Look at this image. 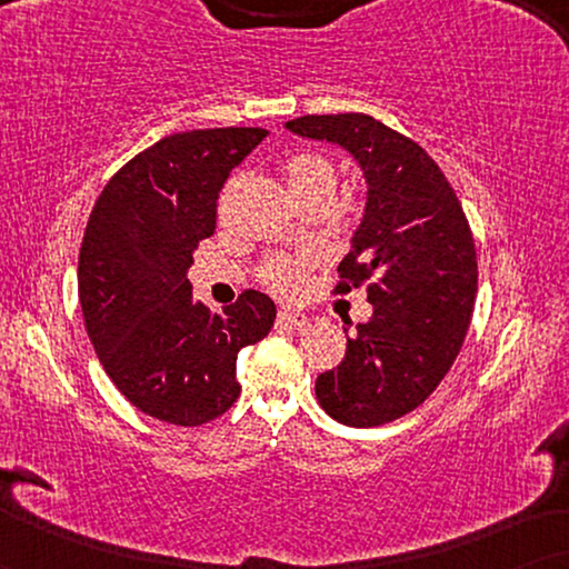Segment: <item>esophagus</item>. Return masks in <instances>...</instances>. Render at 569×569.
Here are the masks:
<instances>
[{
    "label": "esophagus",
    "mask_w": 569,
    "mask_h": 569,
    "mask_svg": "<svg viewBox=\"0 0 569 569\" xmlns=\"http://www.w3.org/2000/svg\"><path fill=\"white\" fill-rule=\"evenodd\" d=\"M277 323L287 326V329H306L308 316L306 313H295V310H279Z\"/></svg>",
    "instance_id": "34e87169"
}]
</instances>
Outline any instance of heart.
Wrapping results in <instances>:
<instances>
[{"instance_id":"obj_1","label":"heart","mask_w":569,"mask_h":569,"mask_svg":"<svg viewBox=\"0 0 569 569\" xmlns=\"http://www.w3.org/2000/svg\"><path fill=\"white\" fill-rule=\"evenodd\" d=\"M284 178L295 199L310 197V193H333L337 186V168L329 158L318 152H298L284 162ZM298 263L287 259H274L263 271V279L271 290L277 292H292L298 284Z\"/></svg>"}]
</instances>
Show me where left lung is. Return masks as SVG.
Wrapping results in <instances>:
<instances>
[{
    "mask_svg": "<svg viewBox=\"0 0 569 569\" xmlns=\"http://www.w3.org/2000/svg\"><path fill=\"white\" fill-rule=\"evenodd\" d=\"M292 134L331 142L365 176V209L337 292L368 282L372 316L339 368L316 380L323 411L378 427L417 409L461 352L477 298V251L448 178L417 142L368 113L300 116Z\"/></svg>",
    "mask_w": 569,
    "mask_h": 569,
    "instance_id": "8db88e82",
    "label": "left lung"
}]
</instances>
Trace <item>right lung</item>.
Masks as SVG:
<instances>
[{
    "instance_id": "right-lung-1",
    "label": "right lung",
    "mask_w": 569,
    "mask_h": 569,
    "mask_svg": "<svg viewBox=\"0 0 569 569\" xmlns=\"http://www.w3.org/2000/svg\"><path fill=\"white\" fill-rule=\"evenodd\" d=\"M267 129L183 131L131 158L92 207L77 287L84 329L113 386L139 411L197 427L240 393L238 352L271 331L277 306L246 290L212 313L189 267L217 224V197Z\"/></svg>"
}]
</instances>
